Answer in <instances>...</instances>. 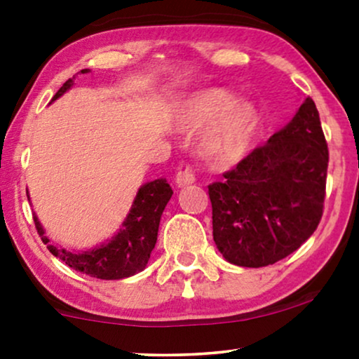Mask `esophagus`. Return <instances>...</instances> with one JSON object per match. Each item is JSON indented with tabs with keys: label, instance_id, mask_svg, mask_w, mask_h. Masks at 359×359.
<instances>
[{
	"label": "esophagus",
	"instance_id": "34e87169",
	"mask_svg": "<svg viewBox=\"0 0 359 359\" xmlns=\"http://www.w3.org/2000/svg\"><path fill=\"white\" fill-rule=\"evenodd\" d=\"M196 181V173L194 170L191 168L189 165H181L178 168V173H176L175 183L178 188H184V186L193 184Z\"/></svg>",
	"mask_w": 359,
	"mask_h": 359
}]
</instances>
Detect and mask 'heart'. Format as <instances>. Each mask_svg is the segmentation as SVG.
<instances>
[{
	"label": "heart",
	"instance_id": "1",
	"mask_svg": "<svg viewBox=\"0 0 359 359\" xmlns=\"http://www.w3.org/2000/svg\"><path fill=\"white\" fill-rule=\"evenodd\" d=\"M181 122L189 130L210 127L201 140V150L209 160H230L252 139L258 111L253 102L240 101L237 93L209 88L189 97Z\"/></svg>",
	"mask_w": 359,
	"mask_h": 359
}]
</instances>
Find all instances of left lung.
<instances>
[{"label":"left lung","instance_id":"1","mask_svg":"<svg viewBox=\"0 0 359 359\" xmlns=\"http://www.w3.org/2000/svg\"><path fill=\"white\" fill-rule=\"evenodd\" d=\"M328 149L311 97L263 147L209 184L212 235L229 263L268 266L316 232L323 212Z\"/></svg>","mask_w":359,"mask_h":359}]
</instances>
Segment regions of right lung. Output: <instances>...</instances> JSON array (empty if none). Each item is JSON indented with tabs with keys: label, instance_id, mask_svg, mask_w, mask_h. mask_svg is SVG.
I'll return each instance as SVG.
<instances>
[{
	"label": "right lung",
	"instance_id": "1",
	"mask_svg": "<svg viewBox=\"0 0 359 359\" xmlns=\"http://www.w3.org/2000/svg\"><path fill=\"white\" fill-rule=\"evenodd\" d=\"M88 72H90L88 68L81 70V73ZM73 80L75 76L63 83L52 101L65 95L73 86ZM171 194H173V189L170 188L165 178L142 184L137 191L129 214L114 237L86 252H70V250L57 247L46 235V230L39 222L36 214H34V222L48 252L53 257L60 258L72 269L97 279H124L144 271L149 263L150 253L155 248L156 237H158L161 214L171 199Z\"/></svg>",
	"mask_w": 359,
	"mask_h": 359
}]
</instances>
